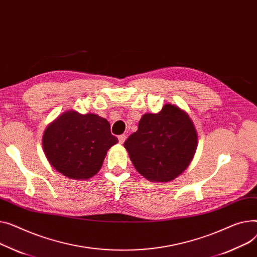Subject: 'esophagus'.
Returning a JSON list of instances; mask_svg holds the SVG:
<instances>
[{"instance_id":"1","label":"esophagus","mask_w":257,"mask_h":257,"mask_svg":"<svg viewBox=\"0 0 257 257\" xmlns=\"http://www.w3.org/2000/svg\"><path fill=\"white\" fill-rule=\"evenodd\" d=\"M117 139H118V143L122 145V144H124V142H125V140H126V135H125V134H122V135H119Z\"/></svg>"}]
</instances>
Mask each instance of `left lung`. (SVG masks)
<instances>
[{
  "label": "left lung",
  "instance_id": "obj_1",
  "mask_svg": "<svg viewBox=\"0 0 257 257\" xmlns=\"http://www.w3.org/2000/svg\"><path fill=\"white\" fill-rule=\"evenodd\" d=\"M135 169L152 182H169L189 166L197 133L186 111L165 104L158 113H145L139 129L124 144Z\"/></svg>",
  "mask_w": 257,
  "mask_h": 257
}]
</instances>
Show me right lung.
<instances>
[{
	"mask_svg": "<svg viewBox=\"0 0 257 257\" xmlns=\"http://www.w3.org/2000/svg\"><path fill=\"white\" fill-rule=\"evenodd\" d=\"M117 139L110 125L95 113L68 110L51 122L43 133L45 156L57 172L73 180H88L102 166L107 151Z\"/></svg>",
	"mask_w": 257,
	"mask_h": 257,
	"instance_id": "obj_1",
	"label": "right lung"
}]
</instances>
